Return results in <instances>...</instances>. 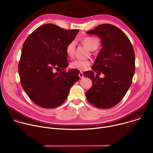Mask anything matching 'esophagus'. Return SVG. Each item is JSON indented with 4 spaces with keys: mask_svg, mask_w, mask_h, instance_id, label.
<instances>
[{
    "mask_svg": "<svg viewBox=\"0 0 153 153\" xmlns=\"http://www.w3.org/2000/svg\"><path fill=\"white\" fill-rule=\"evenodd\" d=\"M79 77H80V78H83V77H84V76H83V73H82V72H81V71H80V73H79Z\"/></svg>",
    "mask_w": 153,
    "mask_h": 153,
    "instance_id": "esophagus-1",
    "label": "esophagus"
}]
</instances>
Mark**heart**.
Masks as SVG:
<instances>
[{"mask_svg":"<svg viewBox=\"0 0 153 153\" xmlns=\"http://www.w3.org/2000/svg\"><path fill=\"white\" fill-rule=\"evenodd\" d=\"M84 44L88 47L90 50L93 51L97 48L99 45V41L98 39L94 37H86L82 39ZM76 50V41L73 40L69 42L66 46V53L67 55L72 57L74 55ZM91 64V61L88 60H80L77 59L71 63L72 68L76 69L80 71H84L88 68L89 65Z\"/></svg>","mask_w":153,"mask_h":153,"instance_id":"b5f03b06","label":"heart"}]
</instances>
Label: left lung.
<instances>
[{"instance_id":"obj_1","label":"left lung","mask_w":153,"mask_h":153,"mask_svg":"<svg viewBox=\"0 0 153 153\" xmlns=\"http://www.w3.org/2000/svg\"><path fill=\"white\" fill-rule=\"evenodd\" d=\"M98 36L102 48L91 67L83 76L93 81L91 88L85 93L86 99L97 108L107 109L121 101L132 84L135 72V54L127 36L111 24H102L86 33ZM101 71L100 78L94 72ZM99 72V71H97Z\"/></svg>"}]
</instances>
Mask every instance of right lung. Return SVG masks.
I'll use <instances>...</instances> for the list:
<instances>
[{
  "label": "right lung",
  "instance_id": "obj_1",
  "mask_svg": "<svg viewBox=\"0 0 153 153\" xmlns=\"http://www.w3.org/2000/svg\"><path fill=\"white\" fill-rule=\"evenodd\" d=\"M78 32L47 24L36 28L24 43L18 65L20 83L37 106L61 105L79 80V71L65 70L69 64L65 48Z\"/></svg>",
  "mask_w": 153,
  "mask_h": 153
}]
</instances>
